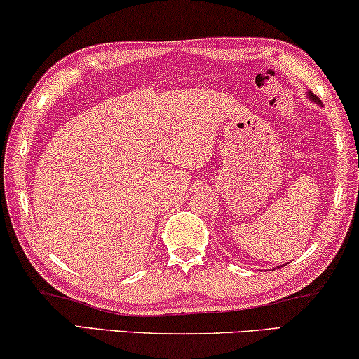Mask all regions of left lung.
Listing matches in <instances>:
<instances>
[{"label": "left lung", "mask_w": 359, "mask_h": 359, "mask_svg": "<svg viewBox=\"0 0 359 359\" xmlns=\"http://www.w3.org/2000/svg\"><path fill=\"white\" fill-rule=\"evenodd\" d=\"M307 96H309V97H311V100H312L313 102H317V104H320V100H318V97H317V96H313L311 91H309V93H307Z\"/></svg>", "instance_id": "left-lung-1"}]
</instances>
